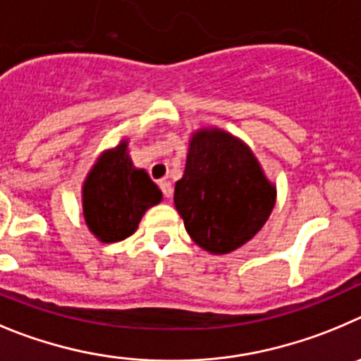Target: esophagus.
Instances as JSON below:
<instances>
[{"label":"esophagus","instance_id":"1","mask_svg":"<svg viewBox=\"0 0 361 361\" xmlns=\"http://www.w3.org/2000/svg\"><path fill=\"white\" fill-rule=\"evenodd\" d=\"M160 188H161V192H164L165 197H173V183H171V181L161 180Z\"/></svg>","mask_w":361,"mask_h":361}]
</instances>
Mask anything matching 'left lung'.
<instances>
[{
    "label": "left lung",
    "mask_w": 361,
    "mask_h": 361,
    "mask_svg": "<svg viewBox=\"0 0 361 361\" xmlns=\"http://www.w3.org/2000/svg\"><path fill=\"white\" fill-rule=\"evenodd\" d=\"M275 201L277 185L241 138L219 128L190 135L174 207L200 248L212 255L241 248L264 226Z\"/></svg>",
    "instance_id": "obj_1"
}]
</instances>
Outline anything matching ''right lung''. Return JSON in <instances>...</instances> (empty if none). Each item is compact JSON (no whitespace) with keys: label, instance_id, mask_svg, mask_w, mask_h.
Instances as JSON below:
<instances>
[{"label":"right lung","instance_id":"1","mask_svg":"<svg viewBox=\"0 0 361 361\" xmlns=\"http://www.w3.org/2000/svg\"><path fill=\"white\" fill-rule=\"evenodd\" d=\"M161 200L147 171L133 164L128 138L100 152L82 181L84 221L100 243L124 241Z\"/></svg>","mask_w":361,"mask_h":361}]
</instances>
